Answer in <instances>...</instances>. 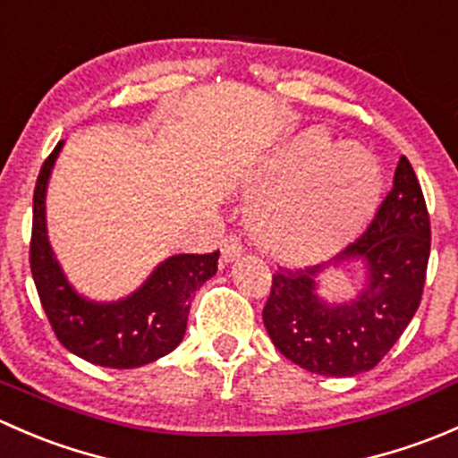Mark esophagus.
Segmentation results:
<instances>
[{
	"instance_id": "esophagus-1",
	"label": "esophagus",
	"mask_w": 458,
	"mask_h": 458,
	"mask_svg": "<svg viewBox=\"0 0 458 458\" xmlns=\"http://www.w3.org/2000/svg\"><path fill=\"white\" fill-rule=\"evenodd\" d=\"M242 252H243L242 239L234 237V234H228V237L221 242V259H224L225 263L234 261V259L242 255Z\"/></svg>"
}]
</instances>
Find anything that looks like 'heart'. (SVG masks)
I'll return each instance as SVG.
<instances>
[{
    "instance_id": "obj_1",
    "label": "heart",
    "mask_w": 458,
    "mask_h": 458,
    "mask_svg": "<svg viewBox=\"0 0 458 458\" xmlns=\"http://www.w3.org/2000/svg\"><path fill=\"white\" fill-rule=\"evenodd\" d=\"M272 188L252 210V230L266 250L312 259L350 237L378 195V173L357 146H330L310 131L267 168L259 191Z\"/></svg>"
}]
</instances>
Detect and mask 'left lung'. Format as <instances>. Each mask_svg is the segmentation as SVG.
<instances>
[{
	"mask_svg": "<svg viewBox=\"0 0 458 458\" xmlns=\"http://www.w3.org/2000/svg\"><path fill=\"white\" fill-rule=\"evenodd\" d=\"M429 215L421 183L405 157L361 237L336 260L361 258L367 290L354 302L330 307L314 293L317 274L329 263L281 267L272 275L263 323L285 359L323 377L372 370L412 321L426 285Z\"/></svg>",
	"mask_w": 458,
	"mask_h": 458,
	"instance_id": "obj_1",
	"label": "left lung"
}]
</instances>
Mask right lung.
<instances>
[{"label": "right lung", "instance_id": "obj_1", "mask_svg": "<svg viewBox=\"0 0 458 458\" xmlns=\"http://www.w3.org/2000/svg\"><path fill=\"white\" fill-rule=\"evenodd\" d=\"M62 141L46 157L32 195L30 272L55 335L66 350L104 368H140L173 352L183 339L195 290L216 272L219 250L165 259L131 297L95 303L72 290L46 237V183Z\"/></svg>", "mask_w": 458, "mask_h": 458}]
</instances>
